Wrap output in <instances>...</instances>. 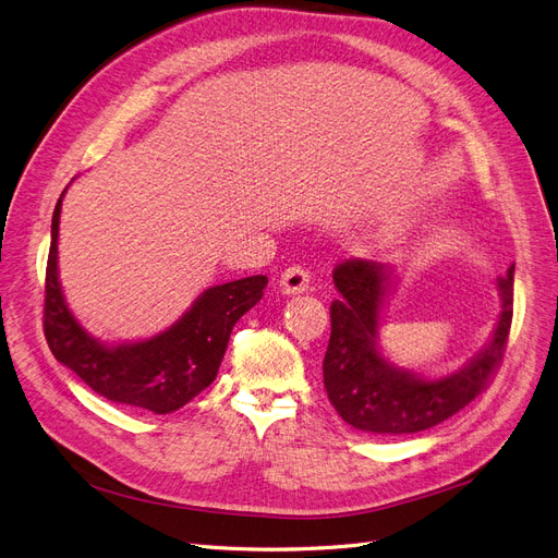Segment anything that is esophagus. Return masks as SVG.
I'll list each match as a JSON object with an SVG mask.
<instances>
[{"label":"esophagus","instance_id":"esophagus-1","mask_svg":"<svg viewBox=\"0 0 558 558\" xmlns=\"http://www.w3.org/2000/svg\"><path fill=\"white\" fill-rule=\"evenodd\" d=\"M279 289L286 295L305 293L310 289V269H305L302 265H293L289 269H283V275L279 279Z\"/></svg>","mask_w":558,"mask_h":558}]
</instances>
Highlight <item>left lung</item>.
Here are the masks:
<instances>
[{
    "label": "left lung",
    "mask_w": 558,
    "mask_h": 558,
    "mask_svg": "<svg viewBox=\"0 0 558 558\" xmlns=\"http://www.w3.org/2000/svg\"><path fill=\"white\" fill-rule=\"evenodd\" d=\"M332 281L340 298L330 305L324 386L337 414L353 428L375 435L428 430L475 400L502 363L512 326L514 265L498 279L502 312L492 340L459 373L440 379L418 377L379 353V316L391 269L351 258L335 267Z\"/></svg>",
    "instance_id": "obj_1"
}]
</instances>
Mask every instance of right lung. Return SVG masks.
Listing matches in <instances>:
<instances>
[{
    "mask_svg": "<svg viewBox=\"0 0 558 558\" xmlns=\"http://www.w3.org/2000/svg\"><path fill=\"white\" fill-rule=\"evenodd\" d=\"M60 195L46 265L44 335L53 356L95 393L130 408L170 414L216 379L234 324L263 298L267 277L256 275L202 293L177 324L142 342L105 344L81 328L58 279Z\"/></svg>",
    "mask_w": 558,
    "mask_h": 558,
    "instance_id": "obj_1",
    "label": "right lung"
}]
</instances>
